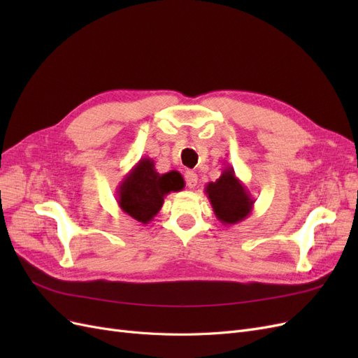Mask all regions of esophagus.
<instances>
[{
	"label": "esophagus",
	"mask_w": 358,
	"mask_h": 358,
	"mask_svg": "<svg viewBox=\"0 0 358 358\" xmlns=\"http://www.w3.org/2000/svg\"><path fill=\"white\" fill-rule=\"evenodd\" d=\"M185 180H187V187L188 188H196L197 187V183H199V176H197V173L196 171H191V170H188L187 173H185Z\"/></svg>",
	"instance_id": "esophagus-1"
}]
</instances>
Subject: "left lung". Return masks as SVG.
<instances>
[{
    "label": "left lung",
    "instance_id": "left-lung-1",
    "mask_svg": "<svg viewBox=\"0 0 358 358\" xmlns=\"http://www.w3.org/2000/svg\"><path fill=\"white\" fill-rule=\"evenodd\" d=\"M216 218L225 225H233L243 221L251 215L255 200L243 182L236 176L234 169L227 166L221 176L215 182H209L204 188Z\"/></svg>",
    "mask_w": 358,
    "mask_h": 358
}]
</instances>
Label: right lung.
I'll use <instances>...</instances> for the list:
<instances>
[{
    "instance_id": "add662e5",
    "label": "right lung",
    "mask_w": 358,
    "mask_h": 358,
    "mask_svg": "<svg viewBox=\"0 0 358 358\" xmlns=\"http://www.w3.org/2000/svg\"><path fill=\"white\" fill-rule=\"evenodd\" d=\"M185 185L180 173L171 170L159 175L154 159L140 158L117 185V204L133 220L149 224L159 212L164 197L171 191H180Z\"/></svg>"
}]
</instances>
